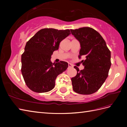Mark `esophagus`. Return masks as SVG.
Wrapping results in <instances>:
<instances>
[{
	"mask_svg": "<svg viewBox=\"0 0 127 127\" xmlns=\"http://www.w3.org/2000/svg\"><path fill=\"white\" fill-rule=\"evenodd\" d=\"M71 66H72L71 64L70 63H69L68 64V67H69V68H70V67H71Z\"/></svg>",
	"mask_w": 127,
	"mask_h": 127,
	"instance_id": "obj_1",
	"label": "esophagus"
}]
</instances>
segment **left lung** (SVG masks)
<instances>
[{
    "label": "left lung",
    "instance_id": "left-lung-1",
    "mask_svg": "<svg viewBox=\"0 0 127 127\" xmlns=\"http://www.w3.org/2000/svg\"><path fill=\"white\" fill-rule=\"evenodd\" d=\"M80 43L79 58L85 56L81 62L84 69L80 70L76 66L77 75L71 78L73 90L81 94L96 92L108 76L111 65V52L104 39L98 32L90 27L70 29Z\"/></svg>",
    "mask_w": 127,
    "mask_h": 127
}]
</instances>
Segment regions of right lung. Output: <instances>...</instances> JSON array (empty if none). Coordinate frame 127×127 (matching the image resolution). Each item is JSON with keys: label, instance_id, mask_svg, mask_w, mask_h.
<instances>
[{"label": "right lung", "instance_id": "right-lung-1", "mask_svg": "<svg viewBox=\"0 0 127 127\" xmlns=\"http://www.w3.org/2000/svg\"><path fill=\"white\" fill-rule=\"evenodd\" d=\"M70 32L69 29H42L26 43L21 56V72L26 84L32 91L45 93L51 91L58 75L68 68L67 62L52 63L51 58Z\"/></svg>", "mask_w": 127, "mask_h": 127}]
</instances>
